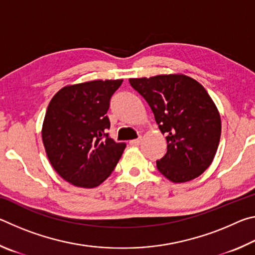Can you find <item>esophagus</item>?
Listing matches in <instances>:
<instances>
[{
  "mask_svg": "<svg viewBox=\"0 0 255 255\" xmlns=\"http://www.w3.org/2000/svg\"><path fill=\"white\" fill-rule=\"evenodd\" d=\"M140 141H141V137L137 138V139H132V140H130V141H129V144L132 145V146H137V145H139V144H140Z\"/></svg>",
  "mask_w": 255,
  "mask_h": 255,
  "instance_id": "obj_1",
  "label": "esophagus"
}]
</instances>
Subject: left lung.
I'll use <instances>...</instances> for the list:
<instances>
[{
  "mask_svg": "<svg viewBox=\"0 0 255 255\" xmlns=\"http://www.w3.org/2000/svg\"><path fill=\"white\" fill-rule=\"evenodd\" d=\"M152 109L167 150L157 170L172 182H187L208 169L221 139V116L204 86L185 75L130 79Z\"/></svg>",
  "mask_w": 255,
  "mask_h": 255,
  "instance_id": "obj_1",
  "label": "left lung"
}]
</instances>
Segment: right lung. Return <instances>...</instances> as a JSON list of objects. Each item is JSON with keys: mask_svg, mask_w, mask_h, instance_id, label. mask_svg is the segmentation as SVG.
I'll return each mask as SVG.
<instances>
[{"mask_svg": "<svg viewBox=\"0 0 255 255\" xmlns=\"http://www.w3.org/2000/svg\"><path fill=\"white\" fill-rule=\"evenodd\" d=\"M122 83L99 80L65 86L47 108L41 132L47 156L55 171L76 187L101 184L126 147L108 132L107 112Z\"/></svg>", "mask_w": 255, "mask_h": 255, "instance_id": "obj_1", "label": "right lung"}]
</instances>
